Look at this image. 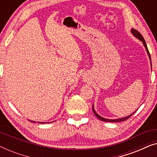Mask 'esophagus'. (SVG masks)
Instances as JSON below:
<instances>
[{"instance_id":"1","label":"esophagus","mask_w":157,"mask_h":157,"mask_svg":"<svg viewBox=\"0 0 157 157\" xmlns=\"http://www.w3.org/2000/svg\"><path fill=\"white\" fill-rule=\"evenodd\" d=\"M83 81H84V82H86V81H87V78H83Z\"/></svg>"}]
</instances>
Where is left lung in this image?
Segmentation results:
<instances>
[{
  "mask_svg": "<svg viewBox=\"0 0 157 157\" xmlns=\"http://www.w3.org/2000/svg\"><path fill=\"white\" fill-rule=\"evenodd\" d=\"M131 33H132V34L134 36L136 37V38L139 39V40H140V41H142V42L143 45H144V48H145V49H146V51H147L148 56H149V59H150V63H151V56H150V54H149V50H148V48H147V44H146V42H145V40H144V37H143V36H142V35H141V33H140V32H138L137 30H134V29H133V28H132V29H131ZM136 110H137V109H136ZM92 111H93L94 114H95V116H96L97 117H98V119H100V120L101 121H102V122H122V121H125L126 120H127L128 118H129L130 117H131V116L132 115V114H133L134 113V112H136V111H135V112H134L133 113H132V114H129V115H128V116H127V117H124L118 118V119H107V118L102 117H101L100 115H99V114H98V113H97V112H95V110H94V104H93V105H92Z\"/></svg>",
  "mask_w": 157,
  "mask_h": 157,
  "instance_id": "1",
  "label": "left lung"
}]
</instances>
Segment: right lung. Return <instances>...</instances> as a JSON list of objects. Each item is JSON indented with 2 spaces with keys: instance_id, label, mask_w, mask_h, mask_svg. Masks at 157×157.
<instances>
[{
  "instance_id": "add662e5",
  "label": "right lung",
  "mask_w": 157,
  "mask_h": 157,
  "mask_svg": "<svg viewBox=\"0 0 157 157\" xmlns=\"http://www.w3.org/2000/svg\"><path fill=\"white\" fill-rule=\"evenodd\" d=\"M29 121H30V122H35V121H31V120H29ZM53 122H54V121H53ZM38 122V123H40V124H46V123H50V122Z\"/></svg>"
}]
</instances>
